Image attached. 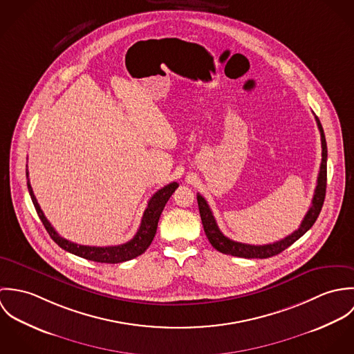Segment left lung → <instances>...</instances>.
<instances>
[{
	"label": "left lung",
	"mask_w": 354,
	"mask_h": 354,
	"mask_svg": "<svg viewBox=\"0 0 354 354\" xmlns=\"http://www.w3.org/2000/svg\"><path fill=\"white\" fill-rule=\"evenodd\" d=\"M315 118H316L317 128L320 131V138H322V163H320L317 184H316V189L313 194L312 204H310L308 212L305 214L300 227L297 230H295L292 234H289L288 237H285L277 243H272V244L251 245V244L237 243V241H233V240L227 239L226 236H223V233L219 230V227L216 225V221L212 215V211L209 209V205L207 204L202 195L198 194V204H199L204 233H205L208 241L211 243V245L216 251L225 253V254L237 256V257H245V259H267V257L275 256V254L285 251L286 248H289L293 243H296L300 237H303L304 234L313 226V223L316 222V219L320 214V209L323 207V202L326 198V185H327V143H326V136H324L322 124L316 115H315Z\"/></svg>",
	"instance_id": "1"
}]
</instances>
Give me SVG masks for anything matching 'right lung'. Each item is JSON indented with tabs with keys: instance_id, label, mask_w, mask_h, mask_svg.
Returning a JSON list of instances; mask_svg holds the SVG:
<instances>
[{
	"instance_id": "right-lung-1",
	"label": "right lung",
	"mask_w": 354,
	"mask_h": 354,
	"mask_svg": "<svg viewBox=\"0 0 354 354\" xmlns=\"http://www.w3.org/2000/svg\"><path fill=\"white\" fill-rule=\"evenodd\" d=\"M26 174H27V187H28L31 201L34 203L35 209H37L45 229L50 234L53 241L58 247L65 250L66 252L73 253V254L80 256L87 260H93V261H98V263H111V264L135 259L139 254L146 252V250L151 245L152 240L155 237L158 221L165 208V204L170 199L173 192L178 188L177 183H170L169 185L160 188L158 192L153 194V196L150 199V202L147 204V208L143 214L140 227L131 241L121 244V245H114V247H88V245H79L69 240H65L54 230V227L46 219L44 211L41 209L39 204L37 202V198L32 192V188H31V184L28 180V170L26 171Z\"/></svg>"
}]
</instances>
